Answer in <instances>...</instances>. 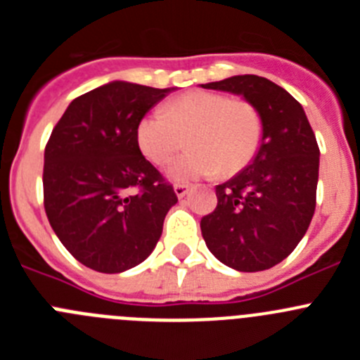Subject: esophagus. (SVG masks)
Segmentation results:
<instances>
[{
  "label": "esophagus",
  "mask_w": 360,
  "mask_h": 360,
  "mask_svg": "<svg viewBox=\"0 0 360 360\" xmlns=\"http://www.w3.org/2000/svg\"><path fill=\"white\" fill-rule=\"evenodd\" d=\"M189 191L191 187L186 186V184H176V186H174V195H176L178 198H184V196L189 195Z\"/></svg>",
  "instance_id": "obj_1"
}]
</instances>
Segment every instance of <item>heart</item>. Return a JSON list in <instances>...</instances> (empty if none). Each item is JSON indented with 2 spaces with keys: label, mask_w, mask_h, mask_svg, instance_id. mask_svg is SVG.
Returning <instances> with one entry per match:
<instances>
[{
  "label": "heart",
  "mask_w": 360,
  "mask_h": 360,
  "mask_svg": "<svg viewBox=\"0 0 360 360\" xmlns=\"http://www.w3.org/2000/svg\"><path fill=\"white\" fill-rule=\"evenodd\" d=\"M165 174L173 182L234 174L254 158L263 136L259 111L250 103L214 91H191L136 126V144L153 164H165L184 146Z\"/></svg>",
  "instance_id": "obj_1"
}]
</instances>
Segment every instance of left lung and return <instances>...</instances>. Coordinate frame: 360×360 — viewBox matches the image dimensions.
<instances>
[{"mask_svg":"<svg viewBox=\"0 0 360 360\" xmlns=\"http://www.w3.org/2000/svg\"><path fill=\"white\" fill-rule=\"evenodd\" d=\"M202 88L241 95L263 122L259 149L245 169L216 186L218 205L200 221L216 259L240 272L281 263L316 211L319 148L303 106L259 75H234Z\"/></svg>","mask_w":360,"mask_h":360,"instance_id":"left-lung-1","label":"left lung"}]
</instances>
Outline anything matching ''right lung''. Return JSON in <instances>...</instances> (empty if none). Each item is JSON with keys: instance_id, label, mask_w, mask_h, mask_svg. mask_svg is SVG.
<instances>
[{"instance_id": "right-lung-1", "label": "right lung", "mask_w": 360, "mask_h": 360, "mask_svg": "<svg viewBox=\"0 0 360 360\" xmlns=\"http://www.w3.org/2000/svg\"><path fill=\"white\" fill-rule=\"evenodd\" d=\"M173 90L106 82L73 98L50 135L44 211L66 250L88 269L119 274L144 262L160 240L178 198L142 155L136 126Z\"/></svg>"}]
</instances>
